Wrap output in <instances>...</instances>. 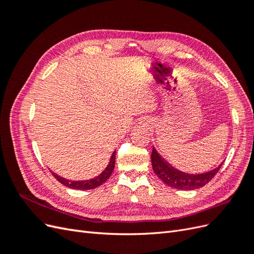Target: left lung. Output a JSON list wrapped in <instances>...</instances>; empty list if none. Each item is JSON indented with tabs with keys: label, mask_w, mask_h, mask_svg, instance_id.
I'll use <instances>...</instances> for the list:
<instances>
[{
	"label": "left lung",
	"mask_w": 254,
	"mask_h": 254,
	"mask_svg": "<svg viewBox=\"0 0 254 254\" xmlns=\"http://www.w3.org/2000/svg\"><path fill=\"white\" fill-rule=\"evenodd\" d=\"M151 164L153 172L168 187L189 190L204 187L207 182L214 178V176L218 173L220 166L222 165L220 164L218 167L203 174H188L172 166L167 161L161 157V155H159L155 147H152L151 151Z\"/></svg>",
	"instance_id": "obj_1"
}]
</instances>
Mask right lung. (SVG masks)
Returning a JSON list of instances; mask_svg holds the SVG:
<instances>
[{
	"instance_id": "1",
	"label": "right lung",
	"mask_w": 254,
	"mask_h": 254,
	"mask_svg": "<svg viewBox=\"0 0 254 254\" xmlns=\"http://www.w3.org/2000/svg\"><path fill=\"white\" fill-rule=\"evenodd\" d=\"M114 165H115V150L112 152V156L110 158V161L108 165L105 168V170L96 176L93 179H89V180H84V181H71V180H66L63 177H60L56 175L55 173H53V176L61 183L65 186L66 188H70L73 190H92L95 189L97 187L101 186L104 182L108 180L109 177L111 176L113 170H114Z\"/></svg>"
}]
</instances>
